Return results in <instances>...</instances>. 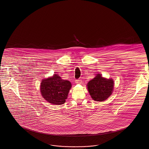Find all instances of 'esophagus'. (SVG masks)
Masks as SVG:
<instances>
[{
  "instance_id": "esophagus-1",
  "label": "esophagus",
  "mask_w": 149,
  "mask_h": 149,
  "mask_svg": "<svg viewBox=\"0 0 149 149\" xmlns=\"http://www.w3.org/2000/svg\"><path fill=\"white\" fill-rule=\"evenodd\" d=\"M75 82H76V84H81L82 81H81V80L79 79V80H75Z\"/></svg>"
}]
</instances>
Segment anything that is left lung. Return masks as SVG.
Returning a JSON list of instances; mask_svg holds the SVG:
<instances>
[{
  "label": "left lung",
  "mask_w": 149,
  "mask_h": 149,
  "mask_svg": "<svg viewBox=\"0 0 149 149\" xmlns=\"http://www.w3.org/2000/svg\"><path fill=\"white\" fill-rule=\"evenodd\" d=\"M114 88L112 79L102 77L101 74H97L95 78L88 82L87 88L91 97L95 101L102 102L111 95Z\"/></svg>",
  "instance_id": "left-lung-1"
}]
</instances>
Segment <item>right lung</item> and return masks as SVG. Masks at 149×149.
Wrapping results in <instances>:
<instances>
[{
	"mask_svg": "<svg viewBox=\"0 0 149 149\" xmlns=\"http://www.w3.org/2000/svg\"><path fill=\"white\" fill-rule=\"evenodd\" d=\"M71 87L70 81L61 79L57 74H54L52 77L42 80L41 94L49 103L60 105L65 102Z\"/></svg>",
	"mask_w": 149,
	"mask_h": 149,
	"instance_id": "add662e5",
	"label": "right lung"
}]
</instances>
